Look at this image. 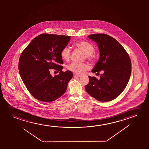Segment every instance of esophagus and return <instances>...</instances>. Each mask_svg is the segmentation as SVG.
Returning a JSON list of instances; mask_svg holds the SVG:
<instances>
[{"instance_id": "obj_1", "label": "esophagus", "mask_w": 149, "mask_h": 149, "mask_svg": "<svg viewBox=\"0 0 149 149\" xmlns=\"http://www.w3.org/2000/svg\"><path fill=\"white\" fill-rule=\"evenodd\" d=\"M74 77H80L81 75H78V74H74Z\"/></svg>"}]
</instances>
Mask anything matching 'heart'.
<instances>
[{
    "label": "heart",
    "mask_w": 149,
    "mask_h": 149,
    "mask_svg": "<svg viewBox=\"0 0 149 149\" xmlns=\"http://www.w3.org/2000/svg\"><path fill=\"white\" fill-rule=\"evenodd\" d=\"M76 46L81 49L86 54L88 58L92 61L94 57L92 54L95 52V48L90 43L85 41L78 42L75 44ZM71 55V50L68 47H64L61 52V56L62 59L68 61H69ZM90 66L84 63H78L73 62L68 65L67 69L70 71L77 74H83L88 70L90 69Z\"/></svg>",
    "instance_id": "b5f03b06"
}]
</instances>
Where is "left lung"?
Listing matches in <instances>:
<instances>
[{
  "instance_id": "1",
  "label": "left lung",
  "mask_w": 149,
  "mask_h": 149,
  "mask_svg": "<svg viewBox=\"0 0 149 149\" xmlns=\"http://www.w3.org/2000/svg\"><path fill=\"white\" fill-rule=\"evenodd\" d=\"M88 37L97 44L100 52L99 59L92 72L99 74L102 70L103 73L100 79L88 76L86 91L99 101H110L126 87L131 73L130 59L124 47L110 36L96 33Z\"/></svg>"
}]
</instances>
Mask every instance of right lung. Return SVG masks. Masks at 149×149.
Returning a JSON list of instances; mask_svg holds the SVG:
<instances>
[{"label": "right lung", "mask_w": 149, "mask_h": 149, "mask_svg": "<svg viewBox=\"0 0 149 149\" xmlns=\"http://www.w3.org/2000/svg\"><path fill=\"white\" fill-rule=\"evenodd\" d=\"M71 37L43 33L35 38L21 54L19 71L21 79L31 95L43 102H52L61 97L73 77L71 71H62L61 52ZM49 69L60 71L52 77Z\"/></svg>", "instance_id": "obj_1"}]
</instances>
